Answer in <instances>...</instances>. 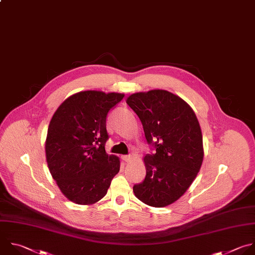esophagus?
<instances>
[{
    "label": "esophagus",
    "mask_w": 255,
    "mask_h": 255,
    "mask_svg": "<svg viewBox=\"0 0 255 255\" xmlns=\"http://www.w3.org/2000/svg\"><path fill=\"white\" fill-rule=\"evenodd\" d=\"M122 158H123V160H124L125 162H130V161L133 159V156H132V155H123Z\"/></svg>",
    "instance_id": "34e87169"
}]
</instances>
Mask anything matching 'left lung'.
I'll list each match as a JSON object with an SVG mask.
<instances>
[{
    "mask_svg": "<svg viewBox=\"0 0 255 255\" xmlns=\"http://www.w3.org/2000/svg\"><path fill=\"white\" fill-rule=\"evenodd\" d=\"M126 103L139 117L146 140L156 152L144 157L146 176L133 192L143 203L164 207L189 188L203 161V141L197 117L180 97L166 90L130 95Z\"/></svg>",
    "mask_w": 255,
    "mask_h": 255,
    "instance_id": "obj_1",
    "label": "left lung"
}]
</instances>
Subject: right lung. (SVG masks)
I'll list each match as a JSON object with an SVG mask.
<instances>
[{
  "label": "right lung",
  "instance_id": "right-lung-1",
  "mask_svg": "<svg viewBox=\"0 0 255 255\" xmlns=\"http://www.w3.org/2000/svg\"><path fill=\"white\" fill-rule=\"evenodd\" d=\"M123 97L79 92L67 98L51 119L45 144L48 167L62 193L74 203L90 205L102 199L120 170L119 158L105 151L106 119Z\"/></svg>",
  "mask_w": 255,
  "mask_h": 255
}]
</instances>
